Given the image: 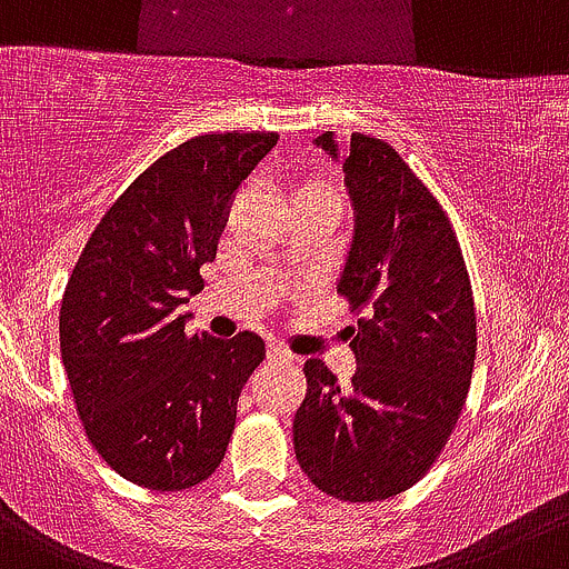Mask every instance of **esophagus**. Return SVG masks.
<instances>
[{"mask_svg":"<svg viewBox=\"0 0 569 569\" xmlns=\"http://www.w3.org/2000/svg\"><path fill=\"white\" fill-rule=\"evenodd\" d=\"M268 360L270 362H293V355H290V351L284 349V346L270 343L268 346Z\"/></svg>","mask_w":569,"mask_h":569,"instance_id":"1","label":"esophagus"}]
</instances>
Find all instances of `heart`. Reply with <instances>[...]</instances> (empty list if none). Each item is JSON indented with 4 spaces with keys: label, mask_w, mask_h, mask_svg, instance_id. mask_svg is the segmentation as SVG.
<instances>
[{
    "label": "heart",
    "mask_w": 569,
    "mask_h": 569,
    "mask_svg": "<svg viewBox=\"0 0 569 569\" xmlns=\"http://www.w3.org/2000/svg\"><path fill=\"white\" fill-rule=\"evenodd\" d=\"M288 198L293 207H323L338 214L343 209V187H340L338 178L329 176H312L305 178V181H296L290 187Z\"/></svg>",
    "instance_id": "heart-1"
}]
</instances>
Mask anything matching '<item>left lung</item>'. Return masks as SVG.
Segmentation results:
<instances>
[{"mask_svg": "<svg viewBox=\"0 0 569 569\" xmlns=\"http://www.w3.org/2000/svg\"><path fill=\"white\" fill-rule=\"evenodd\" d=\"M332 159V131L316 139ZM355 237L338 293L357 371L349 386L305 362L293 419L299 467L343 502H377L419 483L450 441L478 351L472 284L456 229L388 142L351 133L343 156Z\"/></svg>", "mask_w": 569, "mask_h": 569, "instance_id": "obj_1", "label": "left lung"}]
</instances>
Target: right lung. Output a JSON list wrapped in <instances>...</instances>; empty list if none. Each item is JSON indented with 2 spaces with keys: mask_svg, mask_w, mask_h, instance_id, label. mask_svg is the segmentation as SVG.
<instances>
[{
  "mask_svg": "<svg viewBox=\"0 0 569 569\" xmlns=\"http://www.w3.org/2000/svg\"><path fill=\"white\" fill-rule=\"evenodd\" d=\"M279 133H203L156 159L102 214L61 301V360L83 430L131 483L181 491L220 467L259 335L183 332L231 198Z\"/></svg>",
  "mask_w": 569,
  "mask_h": 569,
  "instance_id": "1",
  "label": "right lung"
}]
</instances>
